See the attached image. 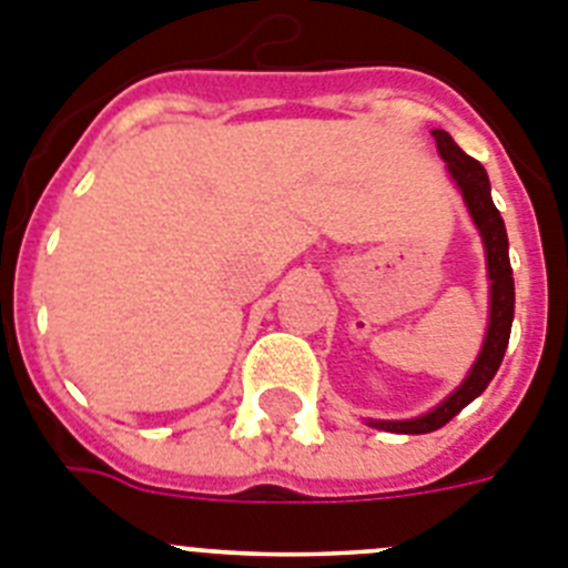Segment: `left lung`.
Returning a JSON list of instances; mask_svg holds the SVG:
<instances>
[{
    "label": "left lung",
    "mask_w": 568,
    "mask_h": 568,
    "mask_svg": "<svg viewBox=\"0 0 568 568\" xmlns=\"http://www.w3.org/2000/svg\"><path fill=\"white\" fill-rule=\"evenodd\" d=\"M433 135L435 144H438L440 159L446 162V170H449V175H453L455 184H458L460 195H464L471 222H475L480 239H484L486 273H489L491 281L489 327H486V338L484 346H480L478 361L471 364L464 384H460L449 398L440 400L433 413L418 415V418L409 420H369V426H378V429L398 435L435 433V429L449 424L466 404H471V400L478 398L486 386H489V381L495 378V373H498L506 346H509L511 318H515V278H511L509 264V239H506L504 219H500L498 207L491 202L489 175H486L484 164L475 162L471 155H466L446 130H433Z\"/></svg>",
    "instance_id": "8db88e82"
}]
</instances>
